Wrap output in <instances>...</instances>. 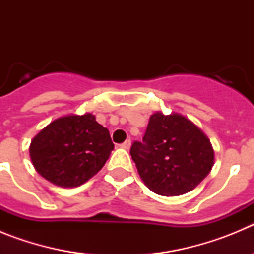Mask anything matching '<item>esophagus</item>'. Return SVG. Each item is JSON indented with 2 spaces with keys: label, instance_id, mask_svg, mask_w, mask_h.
I'll return each instance as SVG.
<instances>
[{
  "label": "esophagus",
  "instance_id": "obj_1",
  "mask_svg": "<svg viewBox=\"0 0 254 254\" xmlns=\"http://www.w3.org/2000/svg\"><path fill=\"white\" fill-rule=\"evenodd\" d=\"M120 146L122 147V149H125V150H128L129 147H131V140H126L125 142L121 143Z\"/></svg>",
  "mask_w": 254,
  "mask_h": 254
}]
</instances>
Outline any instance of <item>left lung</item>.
Instances as JSON below:
<instances>
[{
	"mask_svg": "<svg viewBox=\"0 0 254 254\" xmlns=\"http://www.w3.org/2000/svg\"><path fill=\"white\" fill-rule=\"evenodd\" d=\"M129 152L143 183L161 196L187 193L214 165L207 136L178 113L152 114L142 142L134 141Z\"/></svg>",
	"mask_w": 254,
	"mask_h": 254,
	"instance_id": "left-lung-1",
	"label": "left lung"
}]
</instances>
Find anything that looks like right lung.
I'll use <instances>...</instances> for the list:
<instances>
[{"label":"right lung","mask_w":254,"mask_h":254,"mask_svg":"<svg viewBox=\"0 0 254 254\" xmlns=\"http://www.w3.org/2000/svg\"><path fill=\"white\" fill-rule=\"evenodd\" d=\"M114 145L107 128L91 113L61 117L33 138L30 159L51 183L72 188L84 185L104 167Z\"/></svg>","instance_id":"1"}]
</instances>
